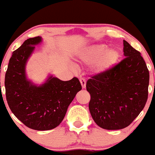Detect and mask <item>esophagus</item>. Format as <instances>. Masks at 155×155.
<instances>
[{
	"label": "esophagus",
	"instance_id": "obj_1",
	"mask_svg": "<svg viewBox=\"0 0 155 155\" xmlns=\"http://www.w3.org/2000/svg\"><path fill=\"white\" fill-rule=\"evenodd\" d=\"M80 82H81V86H82V88L84 89L86 87V80L84 78H81L80 79Z\"/></svg>",
	"mask_w": 155,
	"mask_h": 155
}]
</instances>
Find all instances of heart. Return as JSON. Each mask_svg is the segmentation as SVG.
Segmentation results:
<instances>
[{"instance_id": "heart-1", "label": "heart", "mask_w": 155, "mask_h": 155, "mask_svg": "<svg viewBox=\"0 0 155 155\" xmlns=\"http://www.w3.org/2000/svg\"><path fill=\"white\" fill-rule=\"evenodd\" d=\"M80 59L85 64L93 63L92 69L96 74H102L111 69L118 61L120 53L105 44L90 46L81 52Z\"/></svg>"}]
</instances>
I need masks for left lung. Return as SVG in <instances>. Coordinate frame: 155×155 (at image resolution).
<instances>
[{"label": "left lung", "mask_w": 155, "mask_h": 155, "mask_svg": "<svg viewBox=\"0 0 155 155\" xmlns=\"http://www.w3.org/2000/svg\"><path fill=\"white\" fill-rule=\"evenodd\" d=\"M125 59L87 82L89 109L93 120L105 130L128 127L148 99L149 71L141 53L124 41Z\"/></svg>", "instance_id": "8db88e82"}]
</instances>
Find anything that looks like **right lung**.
Instances as JSON below:
<instances>
[{
	"mask_svg": "<svg viewBox=\"0 0 155 155\" xmlns=\"http://www.w3.org/2000/svg\"><path fill=\"white\" fill-rule=\"evenodd\" d=\"M41 42L40 36L28 38L13 52L4 84L7 103L13 114L31 129L49 130L60 124L82 87L77 78L63 81L50 74L40 85L27 78L26 64L35 46Z\"/></svg>",
	"mask_w": 155,
	"mask_h": 155,
	"instance_id": "add662e5",
	"label": "right lung"
}]
</instances>
